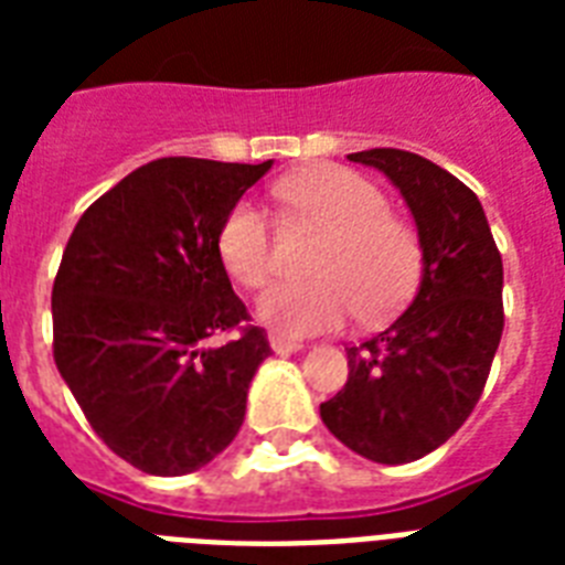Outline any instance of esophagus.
Returning <instances> with one entry per match:
<instances>
[{"label": "esophagus", "instance_id": "1", "mask_svg": "<svg viewBox=\"0 0 565 565\" xmlns=\"http://www.w3.org/2000/svg\"><path fill=\"white\" fill-rule=\"evenodd\" d=\"M269 345H273L275 354H292L301 349L299 340H292V337H284V334H269Z\"/></svg>", "mask_w": 565, "mask_h": 565}]
</instances>
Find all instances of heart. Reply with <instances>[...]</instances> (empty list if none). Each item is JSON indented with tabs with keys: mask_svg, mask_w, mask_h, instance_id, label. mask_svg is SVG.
I'll return each mask as SVG.
<instances>
[{
	"mask_svg": "<svg viewBox=\"0 0 565 565\" xmlns=\"http://www.w3.org/2000/svg\"><path fill=\"white\" fill-rule=\"evenodd\" d=\"M287 207L326 231L319 239L310 281L275 284L257 313L284 334H313L343 326L349 317L381 322L416 290L422 248L416 231L386 211L384 193L358 172L317 163L278 184ZM225 273L257 290L275 273L273 228L260 204L237 202L216 234Z\"/></svg>",
	"mask_w": 565,
	"mask_h": 565,
	"instance_id": "heart-1",
	"label": "heart"
}]
</instances>
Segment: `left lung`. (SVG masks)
<instances>
[{
  "instance_id": "8db88e82",
  "label": "left lung",
  "mask_w": 565,
  "mask_h": 565,
  "mask_svg": "<svg viewBox=\"0 0 565 565\" xmlns=\"http://www.w3.org/2000/svg\"><path fill=\"white\" fill-rule=\"evenodd\" d=\"M349 161L384 172L407 202L422 281L393 326L345 349L349 381L319 416L366 460L411 463L443 446L481 398L504 331V266L478 195L451 172L402 149Z\"/></svg>"
}]
</instances>
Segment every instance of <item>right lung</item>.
<instances>
[{
  "instance_id": "obj_1",
  "label": "right lung",
  "mask_w": 565,
  "mask_h": 565,
  "mask_svg": "<svg viewBox=\"0 0 565 565\" xmlns=\"http://www.w3.org/2000/svg\"><path fill=\"white\" fill-rule=\"evenodd\" d=\"M269 167L158 158L99 195L66 243L52 287L57 372L140 472H195L243 425L273 349L231 290L216 234Z\"/></svg>"
}]
</instances>
